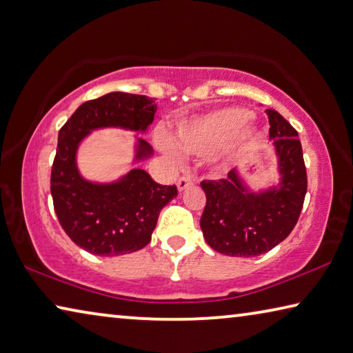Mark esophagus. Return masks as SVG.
Instances as JSON below:
<instances>
[{"instance_id": "obj_1", "label": "esophagus", "mask_w": 353, "mask_h": 353, "mask_svg": "<svg viewBox=\"0 0 353 353\" xmlns=\"http://www.w3.org/2000/svg\"><path fill=\"white\" fill-rule=\"evenodd\" d=\"M193 179L190 177V176H183V177H181L177 181V190L179 192H183V190H187L188 187H192L193 185Z\"/></svg>"}]
</instances>
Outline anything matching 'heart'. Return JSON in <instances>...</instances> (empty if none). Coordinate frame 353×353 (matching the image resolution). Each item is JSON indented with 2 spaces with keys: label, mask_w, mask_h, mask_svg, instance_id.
Instances as JSON below:
<instances>
[{
  "label": "heart",
  "mask_w": 353,
  "mask_h": 353,
  "mask_svg": "<svg viewBox=\"0 0 353 353\" xmlns=\"http://www.w3.org/2000/svg\"><path fill=\"white\" fill-rule=\"evenodd\" d=\"M251 113L245 108L228 106L192 119L179 122L172 135V144L163 141V148L172 159H177L176 149L183 152L207 157L214 155L218 168H228L242 152V149L259 138L256 127H247Z\"/></svg>",
  "instance_id": "heart-1"
}]
</instances>
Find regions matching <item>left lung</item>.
<instances>
[{"label":"left lung","mask_w":353,"mask_h":353,"mask_svg":"<svg viewBox=\"0 0 353 353\" xmlns=\"http://www.w3.org/2000/svg\"><path fill=\"white\" fill-rule=\"evenodd\" d=\"M270 124L276 181L254 188L239 168L226 179L204 181L205 209L201 216L205 242L226 256L264 254L297 225L306 194V168L299 133L275 110H265Z\"/></svg>","instance_id":"obj_1"}]
</instances>
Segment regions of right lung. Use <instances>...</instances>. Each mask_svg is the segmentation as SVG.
I'll return each mask as SVG.
<instances>
[{
  "label": "right lung",
  "mask_w": 353,
  "mask_h": 353,
  "mask_svg": "<svg viewBox=\"0 0 353 353\" xmlns=\"http://www.w3.org/2000/svg\"><path fill=\"white\" fill-rule=\"evenodd\" d=\"M155 111L154 99L114 91L78 106L59 130L50 187L54 212L72 242L88 253L111 257L144 248L160 210L177 196L176 185H160L138 166L103 182L86 179L78 166V150L92 132L119 128L146 135ZM138 135L132 165L154 155Z\"/></svg>",
  "instance_id": "add662e5"
}]
</instances>
